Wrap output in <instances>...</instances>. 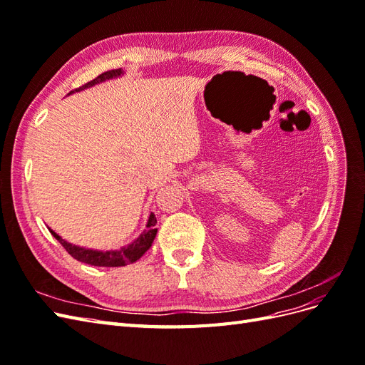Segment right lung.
Listing matches in <instances>:
<instances>
[{
	"instance_id": "right-lung-1",
	"label": "right lung",
	"mask_w": 365,
	"mask_h": 365,
	"mask_svg": "<svg viewBox=\"0 0 365 365\" xmlns=\"http://www.w3.org/2000/svg\"><path fill=\"white\" fill-rule=\"evenodd\" d=\"M123 74L125 73L121 68L109 70L106 73H102L101 76H97L96 79H93L91 82H88L83 86L77 88V90L70 91V94H73L76 91H82V90H85V88L94 86L97 83H102V82L109 81V79H115V77H120ZM155 224H157V217H155V215L150 213L146 230L143 231V233L128 247H123L120 250H114V251H97V250L77 247V245L70 244V242H67L65 239H62L59 235L54 233L51 228H48V230H50V233L59 240V244L68 251L70 256L74 257L76 260L88 263V264H93V267L115 268V267H125V264L137 262L143 256V254H145L152 247V242H153V239H155L157 231H158L155 228Z\"/></svg>"
}]
</instances>
